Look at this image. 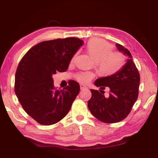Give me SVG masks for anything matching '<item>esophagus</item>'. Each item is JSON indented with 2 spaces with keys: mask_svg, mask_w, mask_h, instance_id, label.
I'll return each mask as SVG.
<instances>
[{
  "mask_svg": "<svg viewBox=\"0 0 158 158\" xmlns=\"http://www.w3.org/2000/svg\"><path fill=\"white\" fill-rule=\"evenodd\" d=\"M85 88H87L86 86L83 85H82V84L80 85V89H81V90H82V89H85Z\"/></svg>",
  "mask_w": 158,
  "mask_h": 158,
  "instance_id": "esophagus-1",
  "label": "esophagus"
}]
</instances>
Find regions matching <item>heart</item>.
I'll return each mask as SVG.
<instances>
[{
    "instance_id": "b5f03b06",
    "label": "heart",
    "mask_w": 158,
    "mask_h": 158,
    "mask_svg": "<svg viewBox=\"0 0 158 158\" xmlns=\"http://www.w3.org/2000/svg\"><path fill=\"white\" fill-rule=\"evenodd\" d=\"M88 54L94 60L96 72L101 76H109L118 72L125 62L123 56L118 52H112V48L106 42L98 39L90 40L86 45ZM93 77L90 72L79 73L76 75L79 81L88 82Z\"/></svg>"
}]
</instances>
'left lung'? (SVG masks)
Masks as SVG:
<instances>
[{
  "label": "left lung",
  "mask_w": 158,
  "mask_h": 158,
  "mask_svg": "<svg viewBox=\"0 0 158 158\" xmlns=\"http://www.w3.org/2000/svg\"><path fill=\"white\" fill-rule=\"evenodd\" d=\"M116 47L128 59L118 72L96 80L94 85L99 87L100 92L90 89L92 97L88 102L92 115L107 123L119 122L128 115L138 98L140 84L139 73L129 50L118 43ZM106 87L110 95L105 97L103 89Z\"/></svg>",
  "instance_id": "8db88e82"
}]
</instances>
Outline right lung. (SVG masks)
Returning a JSON list of instances; mask_svg holds the SVG:
<instances>
[{"instance_id": "1", "label": "right lung", "mask_w": 158, "mask_h": 158, "mask_svg": "<svg viewBox=\"0 0 158 158\" xmlns=\"http://www.w3.org/2000/svg\"><path fill=\"white\" fill-rule=\"evenodd\" d=\"M83 45L75 37L38 43L19 62L15 76V92L23 110L41 125L54 124L69 113L80 86L73 80L64 89L53 85V74L65 72Z\"/></svg>"}]
</instances>
